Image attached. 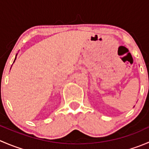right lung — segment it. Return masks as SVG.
<instances>
[{
    "label": "right lung",
    "instance_id": "obj_1",
    "mask_svg": "<svg viewBox=\"0 0 149 149\" xmlns=\"http://www.w3.org/2000/svg\"><path fill=\"white\" fill-rule=\"evenodd\" d=\"M16 56H17V54H16V58H15V60H16ZM15 60H14V61H13V63L15 62Z\"/></svg>",
    "mask_w": 149,
    "mask_h": 149
}]
</instances>
